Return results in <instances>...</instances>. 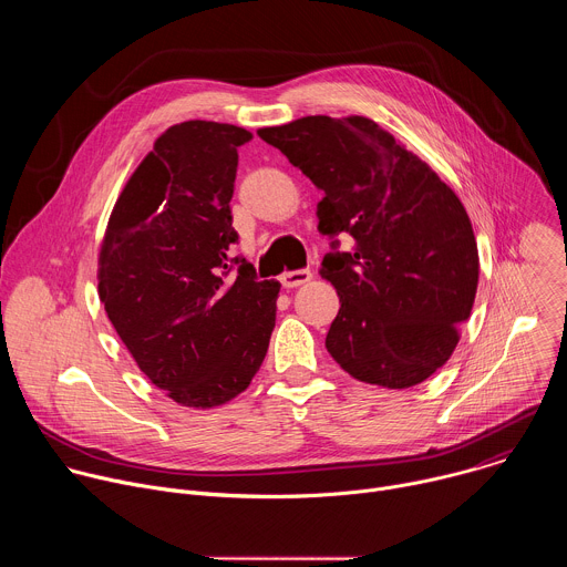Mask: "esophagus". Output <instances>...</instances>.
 <instances>
[{"instance_id":"esophagus-1","label":"esophagus","mask_w":567,"mask_h":567,"mask_svg":"<svg viewBox=\"0 0 567 567\" xmlns=\"http://www.w3.org/2000/svg\"><path fill=\"white\" fill-rule=\"evenodd\" d=\"M313 278V274L309 269H300V271H287L280 276V282L285 289H296L300 285H307Z\"/></svg>"}]
</instances>
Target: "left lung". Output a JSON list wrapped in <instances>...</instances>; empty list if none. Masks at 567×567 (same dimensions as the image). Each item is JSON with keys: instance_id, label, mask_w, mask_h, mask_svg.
I'll return each mask as SVG.
<instances>
[{"instance_id": "8db88e82", "label": "left lung", "mask_w": 567, "mask_h": 567, "mask_svg": "<svg viewBox=\"0 0 567 567\" xmlns=\"http://www.w3.org/2000/svg\"><path fill=\"white\" fill-rule=\"evenodd\" d=\"M258 134L326 193L318 230L352 237L350 251L322 258L341 300L328 352L365 383L426 381L457 348L477 291V245L455 190L365 116H302Z\"/></svg>"}]
</instances>
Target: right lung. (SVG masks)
Returning a JSON list of instances; mask_svg holds the SVG:
<instances>
[{
    "mask_svg": "<svg viewBox=\"0 0 567 567\" xmlns=\"http://www.w3.org/2000/svg\"><path fill=\"white\" fill-rule=\"evenodd\" d=\"M245 127L184 121L121 190L99 251V298L141 372L186 409L245 392L276 326L280 282L230 260V197ZM238 276L228 277L229 265Z\"/></svg>",
    "mask_w": 567,
    "mask_h": 567,
    "instance_id": "obj_1",
    "label": "right lung"
}]
</instances>
